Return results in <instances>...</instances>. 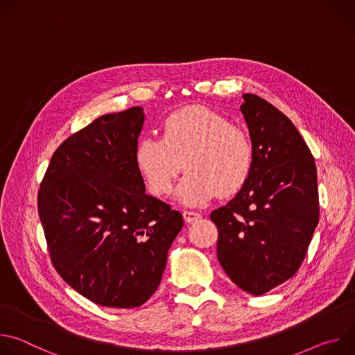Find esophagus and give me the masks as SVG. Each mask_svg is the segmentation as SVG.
I'll return each instance as SVG.
<instances>
[{
	"label": "esophagus",
	"instance_id": "34e87169",
	"mask_svg": "<svg viewBox=\"0 0 355 355\" xmlns=\"http://www.w3.org/2000/svg\"><path fill=\"white\" fill-rule=\"evenodd\" d=\"M182 216H184V220H185L187 223H192V222L200 219V214L193 212V211H184V212H182Z\"/></svg>",
	"mask_w": 355,
	"mask_h": 355
}]
</instances>
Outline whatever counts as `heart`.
Returning a JSON list of instances; mask_svg holds the SVG:
<instances>
[{"instance_id": "1", "label": "heart", "mask_w": 355, "mask_h": 355, "mask_svg": "<svg viewBox=\"0 0 355 355\" xmlns=\"http://www.w3.org/2000/svg\"><path fill=\"white\" fill-rule=\"evenodd\" d=\"M135 163L156 196L171 192L184 166L188 174L177 196L185 205L198 207L219 192L229 196L241 189L252 167V144L241 128L218 112L185 108L164 121L160 139L150 136L139 143Z\"/></svg>"}]
</instances>
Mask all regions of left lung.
I'll use <instances>...</instances> for the list:
<instances>
[{"label": "left lung", "mask_w": 355, "mask_h": 355, "mask_svg": "<svg viewBox=\"0 0 355 355\" xmlns=\"http://www.w3.org/2000/svg\"><path fill=\"white\" fill-rule=\"evenodd\" d=\"M240 107L252 144L251 173L222 208L218 260L243 291L263 295L296 274L319 222L315 159L293 123L254 94Z\"/></svg>", "instance_id": "1"}]
</instances>
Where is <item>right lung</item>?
Segmentation results:
<instances>
[{"label": "right lung", "instance_id": "add662e5", "mask_svg": "<svg viewBox=\"0 0 355 355\" xmlns=\"http://www.w3.org/2000/svg\"><path fill=\"white\" fill-rule=\"evenodd\" d=\"M144 114L99 116L55 151L37 193L59 275L101 306L133 309L160 285L184 219L146 193L135 163Z\"/></svg>", "mask_w": 355, "mask_h": 355}]
</instances>
